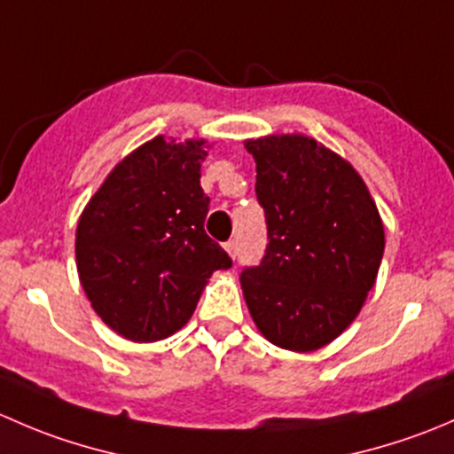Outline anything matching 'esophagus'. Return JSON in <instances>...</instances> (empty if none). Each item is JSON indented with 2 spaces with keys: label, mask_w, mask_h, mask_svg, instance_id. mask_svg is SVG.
I'll list each match as a JSON object with an SVG mask.
<instances>
[{
  "label": "esophagus",
  "mask_w": 454,
  "mask_h": 454,
  "mask_svg": "<svg viewBox=\"0 0 454 454\" xmlns=\"http://www.w3.org/2000/svg\"><path fill=\"white\" fill-rule=\"evenodd\" d=\"M223 250H226V253L231 254L232 259H235V256H237V241H235V239L226 241V244H223Z\"/></svg>",
  "instance_id": "obj_1"
}]
</instances>
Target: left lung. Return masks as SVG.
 <instances>
[{"instance_id":"1","label":"left lung","mask_w":454,"mask_h":454,"mask_svg":"<svg viewBox=\"0 0 454 454\" xmlns=\"http://www.w3.org/2000/svg\"><path fill=\"white\" fill-rule=\"evenodd\" d=\"M256 162L268 248L241 272L256 329L281 349L308 354L356 320L378 277L384 226L360 173L303 134L244 142Z\"/></svg>"}]
</instances>
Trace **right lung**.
I'll return each mask as SVG.
<instances>
[{"mask_svg": "<svg viewBox=\"0 0 454 454\" xmlns=\"http://www.w3.org/2000/svg\"><path fill=\"white\" fill-rule=\"evenodd\" d=\"M204 138L155 136L121 160L76 226V270L94 312L131 342L184 327L215 270L231 256L204 232Z\"/></svg>", "mask_w": 454, "mask_h": 454, "instance_id": "obj_1", "label": "right lung"}]
</instances>
